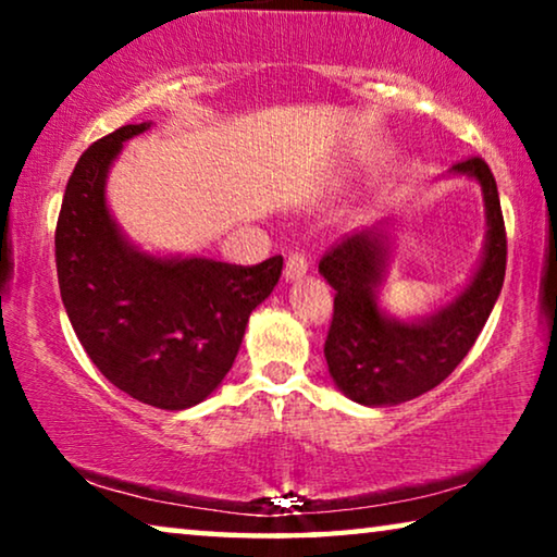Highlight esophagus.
Wrapping results in <instances>:
<instances>
[{
	"label": "esophagus",
	"instance_id": "esophagus-1",
	"mask_svg": "<svg viewBox=\"0 0 557 557\" xmlns=\"http://www.w3.org/2000/svg\"><path fill=\"white\" fill-rule=\"evenodd\" d=\"M307 271H309V261H307V258H304V253H292V256H288V261H286L284 278L286 281H296V278L307 276Z\"/></svg>",
	"mask_w": 557,
	"mask_h": 557
}]
</instances>
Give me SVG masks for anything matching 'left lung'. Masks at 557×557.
<instances>
[{"instance_id":"8db88e82","label":"left lung","mask_w":557,"mask_h":557,"mask_svg":"<svg viewBox=\"0 0 557 557\" xmlns=\"http://www.w3.org/2000/svg\"><path fill=\"white\" fill-rule=\"evenodd\" d=\"M454 174L476 180L484 195V256L467 288L431 317L395 319L377 307V286L391 261L387 220L347 235L319 261L334 292V317L324 357L334 385L362 406H398L451 375L484 330L505 284L507 233L497 182L482 157L463 159Z\"/></svg>"}]
</instances>
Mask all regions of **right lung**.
I'll use <instances>...</instances> for the list:
<instances>
[{
  "instance_id": "add662e5",
  "label": "right lung",
  "mask_w": 557,
  "mask_h": 557,
  "mask_svg": "<svg viewBox=\"0 0 557 557\" xmlns=\"http://www.w3.org/2000/svg\"><path fill=\"white\" fill-rule=\"evenodd\" d=\"M149 126H121L81 154L55 227L58 284L83 349L109 383L147 406L185 410L223 383L284 258L235 265L136 248L109 212L106 177L124 141Z\"/></svg>"
}]
</instances>
